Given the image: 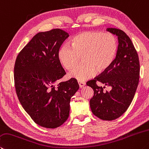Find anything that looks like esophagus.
<instances>
[{"label":"esophagus","mask_w":149,"mask_h":149,"mask_svg":"<svg viewBox=\"0 0 149 149\" xmlns=\"http://www.w3.org/2000/svg\"><path fill=\"white\" fill-rule=\"evenodd\" d=\"M78 84H79V87L80 88H82V87H83L85 85L86 83L85 82H83V81H78Z\"/></svg>","instance_id":"esophagus-1"}]
</instances>
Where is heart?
Wrapping results in <instances>:
<instances>
[{
    "instance_id": "obj_1",
    "label": "heart",
    "mask_w": 149,
    "mask_h": 149,
    "mask_svg": "<svg viewBox=\"0 0 149 149\" xmlns=\"http://www.w3.org/2000/svg\"><path fill=\"white\" fill-rule=\"evenodd\" d=\"M117 50V39L112 33L86 31L75 36L71 45H63L58 56L62 64L68 70L82 56L83 63L73 67L70 75L83 81L93 77L96 71L107 69L114 61Z\"/></svg>"
}]
</instances>
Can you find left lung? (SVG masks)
<instances>
[{
	"mask_svg": "<svg viewBox=\"0 0 149 149\" xmlns=\"http://www.w3.org/2000/svg\"><path fill=\"white\" fill-rule=\"evenodd\" d=\"M107 31L118 37V49L114 61L100 75L86 83L93 89L90 100L93 114L102 120H113L124 114L133 100L139 83V57L131 40L120 29L108 28ZM98 81L104 85L100 87ZM112 88L105 91V86Z\"/></svg>",
	"mask_w": 149,
	"mask_h": 149,
	"instance_id": "1",
	"label": "left lung"
}]
</instances>
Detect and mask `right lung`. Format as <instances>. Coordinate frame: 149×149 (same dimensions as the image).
Wrapping results in <instances>:
<instances>
[{
	"instance_id": "right-lung-1",
	"label": "right lung",
	"mask_w": 149,
	"mask_h": 149,
	"mask_svg": "<svg viewBox=\"0 0 149 149\" xmlns=\"http://www.w3.org/2000/svg\"><path fill=\"white\" fill-rule=\"evenodd\" d=\"M69 34L59 29L36 34L20 51L14 66L16 93L21 105L39 126L56 128L70 114V99L79 88L66 74L58 53Z\"/></svg>"
}]
</instances>
